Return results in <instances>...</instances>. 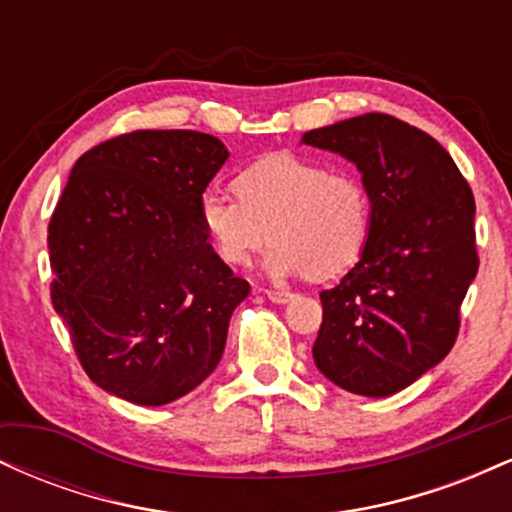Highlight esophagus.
<instances>
[{
  "instance_id": "obj_1",
  "label": "esophagus",
  "mask_w": 512,
  "mask_h": 512,
  "mask_svg": "<svg viewBox=\"0 0 512 512\" xmlns=\"http://www.w3.org/2000/svg\"><path fill=\"white\" fill-rule=\"evenodd\" d=\"M267 293V298L272 303H279V305H284V303H289L291 298H293V293L291 291H276V289H269V291H264Z\"/></svg>"
}]
</instances>
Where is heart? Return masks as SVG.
Returning <instances> with one entry per match:
<instances>
[{"instance_id":"b5f03b06","label":"heart","mask_w":512,"mask_h":512,"mask_svg":"<svg viewBox=\"0 0 512 512\" xmlns=\"http://www.w3.org/2000/svg\"><path fill=\"white\" fill-rule=\"evenodd\" d=\"M236 197L207 190L197 202L199 226L219 260L245 267L274 240L264 269L274 279L310 272L344 274L366 250L373 202L354 173L315 158L272 154L233 180Z\"/></svg>"}]
</instances>
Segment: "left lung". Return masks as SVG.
<instances>
[{"instance_id":"obj_1","label":"left lung","mask_w":512,"mask_h":512,"mask_svg":"<svg viewBox=\"0 0 512 512\" xmlns=\"http://www.w3.org/2000/svg\"><path fill=\"white\" fill-rule=\"evenodd\" d=\"M303 144L354 163L373 202L361 260L320 293L315 366L354 395H395L457 339L479 269L472 187L436 139L392 115L310 129Z\"/></svg>"}]
</instances>
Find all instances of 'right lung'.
<instances>
[{
  "label": "right lung",
  "mask_w": 512,
  "mask_h": 512,
  "mask_svg": "<svg viewBox=\"0 0 512 512\" xmlns=\"http://www.w3.org/2000/svg\"><path fill=\"white\" fill-rule=\"evenodd\" d=\"M228 158L192 129H139L74 163L48 226L52 305L86 375L161 407L219 366L250 284L219 260L197 202Z\"/></svg>",
  "instance_id": "add662e5"
}]
</instances>
